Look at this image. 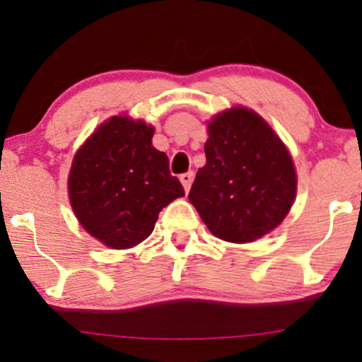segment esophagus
<instances>
[{"label":"esophagus","mask_w":362,"mask_h":362,"mask_svg":"<svg viewBox=\"0 0 362 362\" xmlns=\"http://www.w3.org/2000/svg\"><path fill=\"white\" fill-rule=\"evenodd\" d=\"M192 180H194V172H187V173H182V175H180V182H182V185H184L185 192H189V190H190Z\"/></svg>","instance_id":"esophagus-1"}]
</instances>
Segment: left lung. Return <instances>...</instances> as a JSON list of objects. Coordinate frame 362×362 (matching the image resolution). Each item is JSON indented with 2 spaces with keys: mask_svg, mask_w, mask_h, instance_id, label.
I'll return each instance as SVG.
<instances>
[{
  "mask_svg": "<svg viewBox=\"0 0 362 362\" xmlns=\"http://www.w3.org/2000/svg\"><path fill=\"white\" fill-rule=\"evenodd\" d=\"M207 131L206 165L189 201L214 236L255 242L279 226L296 197L288 148L260 115L243 107L218 114Z\"/></svg>",
  "mask_w": 362,
  "mask_h": 362,
  "instance_id": "obj_1",
  "label": "left lung"
}]
</instances>
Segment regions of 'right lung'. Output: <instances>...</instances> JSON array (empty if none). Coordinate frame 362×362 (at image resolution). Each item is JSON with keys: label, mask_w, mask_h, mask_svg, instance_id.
I'll return each mask as SVG.
<instances>
[{"label": "right lung", "mask_w": 362, "mask_h": 362, "mask_svg": "<svg viewBox=\"0 0 362 362\" xmlns=\"http://www.w3.org/2000/svg\"><path fill=\"white\" fill-rule=\"evenodd\" d=\"M155 129L115 115L74 155L68 190L78 221L115 250L131 248L155 230L158 214L184 187L168 168V156L151 144Z\"/></svg>", "instance_id": "add662e5"}]
</instances>
